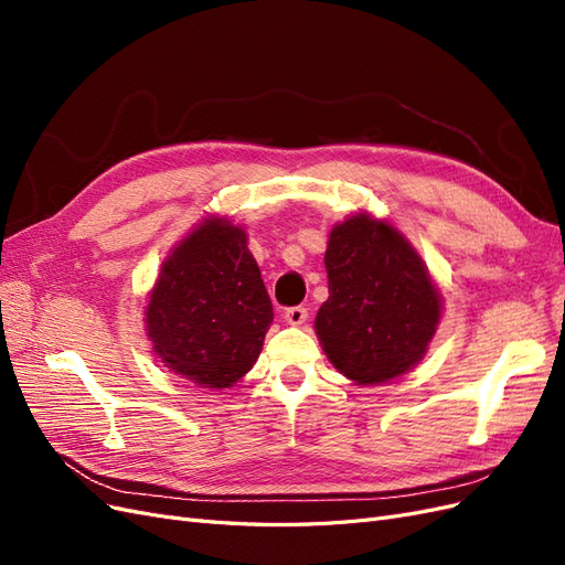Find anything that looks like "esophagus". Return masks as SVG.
<instances>
[{
	"label": "esophagus",
	"instance_id": "obj_1",
	"mask_svg": "<svg viewBox=\"0 0 565 565\" xmlns=\"http://www.w3.org/2000/svg\"><path fill=\"white\" fill-rule=\"evenodd\" d=\"M282 318H285V322H289V324H303L306 318H309V311H306L303 306H292V309H285Z\"/></svg>",
	"mask_w": 565,
	"mask_h": 565
}]
</instances>
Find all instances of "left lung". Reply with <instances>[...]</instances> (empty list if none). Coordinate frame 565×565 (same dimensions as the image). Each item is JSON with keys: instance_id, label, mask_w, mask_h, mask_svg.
<instances>
[{"instance_id": "1", "label": "left lung", "mask_w": 565, "mask_h": 565, "mask_svg": "<svg viewBox=\"0 0 565 565\" xmlns=\"http://www.w3.org/2000/svg\"><path fill=\"white\" fill-rule=\"evenodd\" d=\"M330 297L316 334L330 363L358 386L413 370L440 320V295L422 256L388 221L355 214L330 233Z\"/></svg>"}]
</instances>
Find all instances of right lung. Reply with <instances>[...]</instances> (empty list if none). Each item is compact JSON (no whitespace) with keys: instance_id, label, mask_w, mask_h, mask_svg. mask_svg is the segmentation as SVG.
I'll return each mask as SVG.
<instances>
[{"instance_id":"right-lung-1","label":"right lung","mask_w":565,"mask_h":565,"mask_svg":"<svg viewBox=\"0 0 565 565\" xmlns=\"http://www.w3.org/2000/svg\"><path fill=\"white\" fill-rule=\"evenodd\" d=\"M273 322L247 233L207 216L167 256L146 330L164 367L200 388H228L256 363Z\"/></svg>"}]
</instances>
